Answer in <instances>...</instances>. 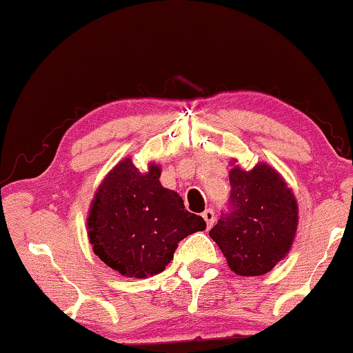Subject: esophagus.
Wrapping results in <instances>:
<instances>
[{"label":"esophagus","mask_w":353,"mask_h":353,"mask_svg":"<svg viewBox=\"0 0 353 353\" xmlns=\"http://www.w3.org/2000/svg\"><path fill=\"white\" fill-rule=\"evenodd\" d=\"M203 219L206 221V225H208V227H211L212 224H214V221H216L214 211H212V210H206L205 212H203Z\"/></svg>","instance_id":"obj_1"}]
</instances>
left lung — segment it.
<instances>
[{
    "mask_svg": "<svg viewBox=\"0 0 353 353\" xmlns=\"http://www.w3.org/2000/svg\"><path fill=\"white\" fill-rule=\"evenodd\" d=\"M230 211L210 230L232 272L259 276L290 252L299 224V206L285 179L267 163L243 170L230 161Z\"/></svg>",
    "mask_w": 353,
    "mask_h": 353,
    "instance_id": "left-lung-1",
    "label": "left lung"
}]
</instances>
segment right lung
Returning a JSON list of instances; mask_svg holds the SVG:
<instances>
[{
	"instance_id": "add662e5",
	"label": "right lung",
	"mask_w": 353,
	"mask_h": 353,
	"mask_svg": "<svg viewBox=\"0 0 353 353\" xmlns=\"http://www.w3.org/2000/svg\"><path fill=\"white\" fill-rule=\"evenodd\" d=\"M161 166L139 171L123 158L103 177L88 212V238L94 254L118 274L147 278L174 257L177 243L201 232L206 222L183 206L182 196L160 182Z\"/></svg>"
}]
</instances>
